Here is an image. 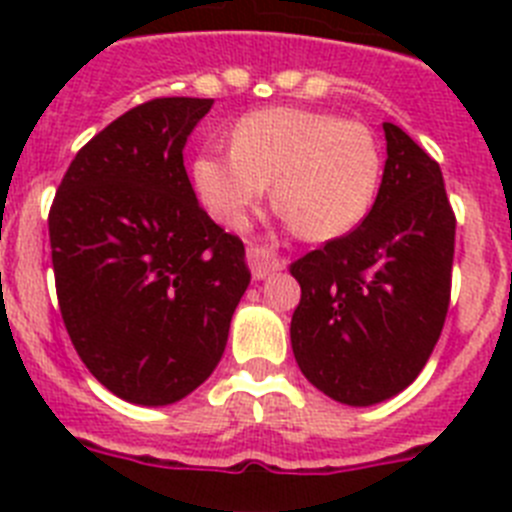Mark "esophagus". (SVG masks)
<instances>
[{"mask_svg":"<svg viewBox=\"0 0 512 512\" xmlns=\"http://www.w3.org/2000/svg\"><path fill=\"white\" fill-rule=\"evenodd\" d=\"M248 266H251V277L256 279V282H261V279L271 277L274 271L282 269V259H279L271 248L256 246L248 248Z\"/></svg>","mask_w":512,"mask_h":512,"instance_id":"1","label":"esophagus"}]
</instances>
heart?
<instances>
[{
  "instance_id": "1",
  "label": "heart",
  "mask_w": 512,
  "mask_h": 512,
  "mask_svg": "<svg viewBox=\"0 0 512 512\" xmlns=\"http://www.w3.org/2000/svg\"><path fill=\"white\" fill-rule=\"evenodd\" d=\"M271 185V200L312 241L354 230L382 182V151L372 130L330 112L264 107L233 125L230 151H202L192 184L202 207L241 225Z\"/></svg>"
}]
</instances>
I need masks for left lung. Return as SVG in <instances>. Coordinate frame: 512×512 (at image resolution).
<instances>
[{"label":"left lung","mask_w":512,"mask_h":512,"mask_svg":"<svg viewBox=\"0 0 512 512\" xmlns=\"http://www.w3.org/2000/svg\"><path fill=\"white\" fill-rule=\"evenodd\" d=\"M387 161L364 223L289 266L302 297L289 336L323 395L366 408L415 382L451 297L456 217L441 166L384 122Z\"/></svg>","instance_id":"left-lung-1"}]
</instances>
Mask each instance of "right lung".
Returning <instances> with one entry per match:
<instances>
[{
    "label": "right lung",
    "mask_w": 512,
    "mask_h": 512,
    "mask_svg": "<svg viewBox=\"0 0 512 512\" xmlns=\"http://www.w3.org/2000/svg\"><path fill=\"white\" fill-rule=\"evenodd\" d=\"M212 99L138 104L76 153L48 215L58 305L112 395L171 405L215 372L251 282L241 238L197 202L184 146Z\"/></svg>",
    "instance_id": "obj_1"
}]
</instances>
